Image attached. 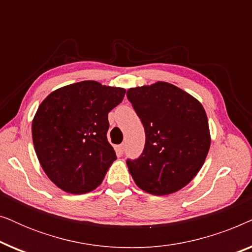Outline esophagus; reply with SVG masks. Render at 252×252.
<instances>
[{"mask_svg":"<svg viewBox=\"0 0 252 252\" xmlns=\"http://www.w3.org/2000/svg\"><path fill=\"white\" fill-rule=\"evenodd\" d=\"M124 150H125V144H124V143L119 144V146L117 147V151H118L119 155H122L124 153Z\"/></svg>","mask_w":252,"mask_h":252,"instance_id":"obj_1","label":"esophagus"}]
</instances>
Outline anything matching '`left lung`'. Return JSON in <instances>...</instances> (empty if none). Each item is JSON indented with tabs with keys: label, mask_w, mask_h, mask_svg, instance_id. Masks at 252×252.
<instances>
[{
	"label": "left lung",
	"mask_w": 252,
	"mask_h": 252,
	"mask_svg": "<svg viewBox=\"0 0 252 252\" xmlns=\"http://www.w3.org/2000/svg\"><path fill=\"white\" fill-rule=\"evenodd\" d=\"M127 98L143 124L146 146L127 159L136 186L153 195H170L194 179L208 156L211 135L201 102L165 81L129 88Z\"/></svg>",
	"instance_id": "8db88e82"
}]
</instances>
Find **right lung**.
Listing matches in <instances>:
<instances>
[{
  "label": "right lung",
  "mask_w": 252,
  "mask_h": 252,
  "mask_svg": "<svg viewBox=\"0 0 252 252\" xmlns=\"http://www.w3.org/2000/svg\"><path fill=\"white\" fill-rule=\"evenodd\" d=\"M125 88L87 80L50 93L36 110L32 137L47 177L68 194H86L102 184L117 159L109 143L108 113Z\"/></svg>",
  "instance_id": "add662e5"
}]
</instances>
